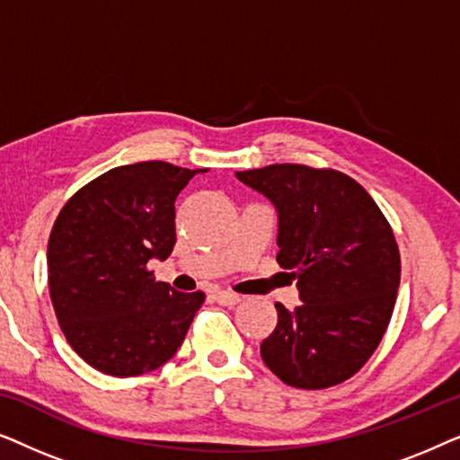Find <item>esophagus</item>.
Listing matches in <instances>:
<instances>
[{"label": "esophagus", "mask_w": 460, "mask_h": 460, "mask_svg": "<svg viewBox=\"0 0 460 460\" xmlns=\"http://www.w3.org/2000/svg\"><path fill=\"white\" fill-rule=\"evenodd\" d=\"M216 301H217V304H222V305H236V304H241L243 297H241V295L230 293V291H217Z\"/></svg>", "instance_id": "1"}]
</instances>
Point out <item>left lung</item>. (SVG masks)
Instances as JSON below:
<instances>
[{
	"label": "left lung",
	"instance_id": "left-lung-1",
	"mask_svg": "<svg viewBox=\"0 0 460 460\" xmlns=\"http://www.w3.org/2000/svg\"><path fill=\"white\" fill-rule=\"evenodd\" d=\"M236 178L279 209V255L304 304H276L261 341L282 383L326 389L354 376L385 335L400 287V251L373 197L337 169L279 163Z\"/></svg>",
	"mask_w": 460,
	"mask_h": 460
}]
</instances>
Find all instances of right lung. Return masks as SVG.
<instances>
[{"label":"right lung","instance_id":"right-lung-1","mask_svg":"<svg viewBox=\"0 0 460 460\" xmlns=\"http://www.w3.org/2000/svg\"><path fill=\"white\" fill-rule=\"evenodd\" d=\"M197 172L165 161L111 169L62 207L48 241L58 324L100 373L137 376L172 360L205 293L156 282L148 261L175 244V197Z\"/></svg>","mask_w":460,"mask_h":460}]
</instances>
